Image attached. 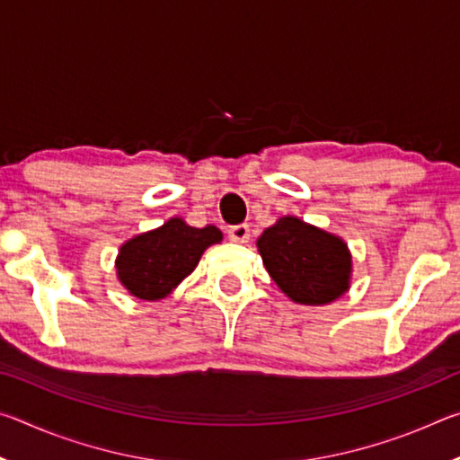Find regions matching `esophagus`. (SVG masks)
I'll return each instance as SVG.
<instances>
[{
	"instance_id": "esophagus-1",
	"label": "esophagus",
	"mask_w": 460,
	"mask_h": 460,
	"mask_svg": "<svg viewBox=\"0 0 460 460\" xmlns=\"http://www.w3.org/2000/svg\"><path fill=\"white\" fill-rule=\"evenodd\" d=\"M231 241H237V243H247L249 241V227L247 225H237V227L229 229Z\"/></svg>"
}]
</instances>
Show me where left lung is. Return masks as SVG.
I'll return each mask as SVG.
<instances>
[{"label": "left lung", "mask_w": 460, "mask_h": 460, "mask_svg": "<svg viewBox=\"0 0 460 460\" xmlns=\"http://www.w3.org/2000/svg\"><path fill=\"white\" fill-rule=\"evenodd\" d=\"M255 245L271 279L296 305H331L351 288L353 255L345 239L298 217H279Z\"/></svg>", "instance_id": "1"}]
</instances>
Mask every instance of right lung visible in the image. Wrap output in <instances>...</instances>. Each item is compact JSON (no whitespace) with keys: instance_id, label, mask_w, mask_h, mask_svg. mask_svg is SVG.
Segmentation results:
<instances>
[{"instance_id":"right-lung-1","label":"right lung","mask_w":460,"mask_h":460,"mask_svg":"<svg viewBox=\"0 0 460 460\" xmlns=\"http://www.w3.org/2000/svg\"><path fill=\"white\" fill-rule=\"evenodd\" d=\"M221 241L223 233L215 225L199 229L190 227L181 217H172L119 247L115 258L118 279L137 300H164L192 274L205 249Z\"/></svg>"}]
</instances>
